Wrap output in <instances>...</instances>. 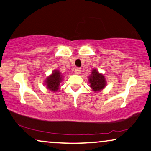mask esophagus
I'll return each instance as SVG.
<instances>
[{
	"label": "esophagus",
	"mask_w": 151,
	"mask_h": 151,
	"mask_svg": "<svg viewBox=\"0 0 151 151\" xmlns=\"http://www.w3.org/2000/svg\"><path fill=\"white\" fill-rule=\"evenodd\" d=\"M81 72V70L80 68H77L74 70V73H75L76 74H80Z\"/></svg>",
	"instance_id": "esophagus-1"
}]
</instances>
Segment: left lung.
<instances>
[{"label":"left lung","mask_w":151,"mask_h":151,"mask_svg":"<svg viewBox=\"0 0 151 151\" xmlns=\"http://www.w3.org/2000/svg\"><path fill=\"white\" fill-rule=\"evenodd\" d=\"M89 86L95 92L102 91L106 86L107 81L104 74L100 73L97 69L93 68L91 70V73L88 77Z\"/></svg>","instance_id":"left-lung-1"}]
</instances>
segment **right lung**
I'll list each match as a JSON object with an SVG mask.
<instances>
[{
  "instance_id": "right-lung-1",
  "label": "right lung",
  "mask_w": 151,
  "mask_h": 151,
  "mask_svg": "<svg viewBox=\"0 0 151 151\" xmlns=\"http://www.w3.org/2000/svg\"><path fill=\"white\" fill-rule=\"evenodd\" d=\"M63 79V75L58 70L52 71V74L48 76L44 81V86L47 89L56 92L60 89V85Z\"/></svg>"
}]
</instances>
